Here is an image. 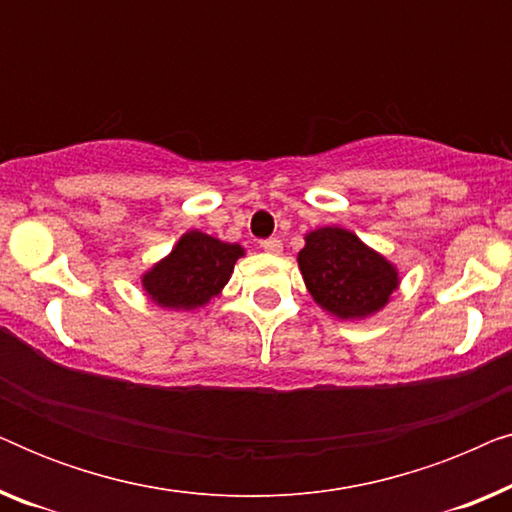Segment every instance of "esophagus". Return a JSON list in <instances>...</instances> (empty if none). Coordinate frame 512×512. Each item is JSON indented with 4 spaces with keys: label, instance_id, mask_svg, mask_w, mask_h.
Returning <instances> with one entry per match:
<instances>
[{
    "label": "esophagus",
    "instance_id": "esophagus-1",
    "mask_svg": "<svg viewBox=\"0 0 512 512\" xmlns=\"http://www.w3.org/2000/svg\"><path fill=\"white\" fill-rule=\"evenodd\" d=\"M261 247H263V251H268V254H282V240H277V237L263 240Z\"/></svg>",
    "mask_w": 512,
    "mask_h": 512
}]
</instances>
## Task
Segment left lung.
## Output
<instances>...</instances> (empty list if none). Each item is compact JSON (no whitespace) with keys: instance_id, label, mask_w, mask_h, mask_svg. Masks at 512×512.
Segmentation results:
<instances>
[{"instance_id":"1","label":"left lung","mask_w":512,"mask_h":512,"mask_svg":"<svg viewBox=\"0 0 512 512\" xmlns=\"http://www.w3.org/2000/svg\"><path fill=\"white\" fill-rule=\"evenodd\" d=\"M298 265L317 305L338 319H366L398 289L394 265L338 226L307 233Z\"/></svg>"}]
</instances>
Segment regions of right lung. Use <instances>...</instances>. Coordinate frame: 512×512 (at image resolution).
I'll return each instance as SVG.
<instances>
[{
    "mask_svg": "<svg viewBox=\"0 0 512 512\" xmlns=\"http://www.w3.org/2000/svg\"><path fill=\"white\" fill-rule=\"evenodd\" d=\"M240 256H244L240 244L221 242L200 230H188L174 244L170 256L146 272L142 286L160 307L195 310L219 296Z\"/></svg>",
    "mask_w": 512,
    "mask_h": 512,
    "instance_id": "1",
    "label": "right lung"
}]
</instances>
